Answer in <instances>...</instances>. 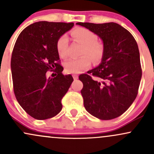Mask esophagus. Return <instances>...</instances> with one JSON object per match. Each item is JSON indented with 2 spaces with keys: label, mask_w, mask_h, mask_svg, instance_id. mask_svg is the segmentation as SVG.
Segmentation results:
<instances>
[{
  "label": "esophagus",
  "mask_w": 154,
  "mask_h": 154,
  "mask_svg": "<svg viewBox=\"0 0 154 154\" xmlns=\"http://www.w3.org/2000/svg\"><path fill=\"white\" fill-rule=\"evenodd\" d=\"M72 77H73L74 79H78V75H72Z\"/></svg>",
  "instance_id": "esophagus-1"
}]
</instances>
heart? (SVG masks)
<instances>
[{"label": "heart", "instance_id": "b5f03b06", "mask_svg": "<svg viewBox=\"0 0 154 154\" xmlns=\"http://www.w3.org/2000/svg\"><path fill=\"white\" fill-rule=\"evenodd\" d=\"M71 36L75 42L82 45L80 51L82 56L65 62L64 68L68 73H79L89 69L92 61L94 63H99L102 61L105 55L106 48L102 42L97 40V35L94 32L86 28L78 27L71 32ZM67 48L68 39L66 35H62L56 43V50L60 57L66 59Z\"/></svg>", "mask_w": 154, "mask_h": 154}]
</instances>
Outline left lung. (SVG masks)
<instances>
[{
	"mask_svg": "<svg viewBox=\"0 0 154 154\" xmlns=\"http://www.w3.org/2000/svg\"><path fill=\"white\" fill-rule=\"evenodd\" d=\"M77 24L98 35L106 48L99 66L79 76L83 83L84 106L100 119L118 117L128 110L138 93L142 69L137 42L130 32L116 23Z\"/></svg>",
	"mask_w": 154,
	"mask_h": 154,
	"instance_id": "8db88e82",
	"label": "left lung"
}]
</instances>
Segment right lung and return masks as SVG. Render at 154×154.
I'll list each match as a JSON object with an SVG mask.
<instances>
[{
    "label": "right lung",
    "instance_id": "obj_1",
    "mask_svg": "<svg viewBox=\"0 0 154 154\" xmlns=\"http://www.w3.org/2000/svg\"><path fill=\"white\" fill-rule=\"evenodd\" d=\"M73 26L72 22H35L16 41L11 60L14 92L19 105L35 119H50L62 109L61 100L73 77L62 74L56 43ZM48 71L57 75L47 79Z\"/></svg>",
    "mask_w": 154,
    "mask_h": 154
}]
</instances>
